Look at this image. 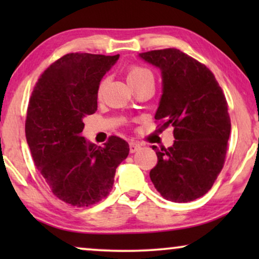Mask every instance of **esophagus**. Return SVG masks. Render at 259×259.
Listing matches in <instances>:
<instances>
[{
	"mask_svg": "<svg viewBox=\"0 0 259 259\" xmlns=\"http://www.w3.org/2000/svg\"><path fill=\"white\" fill-rule=\"evenodd\" d=\"M140 148V144L136 143V141H131L130 143V152L131 153H134V152H137L138 150Z\"/></svg>",
	"mask_w": 259,
	"mask_h": 259,
	"instance_id": "obj_1",
	"label": "esophagus"
}]
</instances>
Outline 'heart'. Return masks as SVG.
<instances>
[{
	"mask_svg": "<svg viewBox=\"0 0 259 259\" xmlns=\"http://www.w3.org/2000/svg\"><path fill=\"white\" fill-rule=\"evenodd\" d=\"M153 80V74H152L150 70L144 68V67L139 66H133L127 70V81H128L130 86H133V84L143 82V81L146 80ZM106 86V80H102L100 84L98 87V97L101 98L102 93H104Z\"/></svg>",
	"mask_w": 259,
	"mask_h": 259,
	"instance_id": "heart-1",
	"label": "heart"
}]
</instances>
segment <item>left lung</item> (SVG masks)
<instances>
[{
  "label": "left lung",
  "instance_id": "left-lung-1",
  "mask_svg": "<svg viewBox=\"0 0 259 259\" xmlns=\"http://www.w3.org/2000/svg\"><path fill=\"white\" fill-rule=\"evenodd\" d=\"M160 69L162 93L154 118L173 127L171 147L152 146L158 164L150 178L165 199L187 203L203 197L224 165L231 132L225 95L206 66L179 49L140 53Z\"/></svg>",
  "mask_w": 259,
  "mask_h": 259
}]
</instances>
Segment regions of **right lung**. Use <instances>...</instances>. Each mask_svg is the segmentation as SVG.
I'll list each match as a JSON object with an SVG mask.
<instances>
[{
  "mask_svg": "<svg viewBox=\"0 0 259 259\" xmlns=\"http://www.w3.org/2000/svg\"><path fill=\"white\" fill-rule=\"evenodd\" d=\"M119 56L70 53L45 70L31 93L26 119L31 157L52 192L73 206L107 197L128 155L121 138L109 137L101 147L82 137L83 118L98 109L100 81Z\"/></svg>",
  "mask_w": 259,
  "mask_h": 259,
  "instance_id": "obj_1",
  "label": "right lung"
}]
</instances>
